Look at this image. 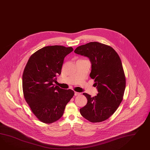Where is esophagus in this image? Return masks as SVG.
I'll return each mask as SVG.
<instances>
[{
	"instance_id": "1",
	"label": "esophagus",
	"mask_w": 150,
	"mask_h": 150,
	"mask_svg": "<svg viewBox=\"0 0 150 150\" xmlns=\"http://www.w3.org/2000/svg\"><path fill=\"white\" fill-rule=\"evenodd\" d=\"M80 93H79V92H76V91H75V92H74V95H75V96L80 95Z\"/></svg>"
}]
</instances>
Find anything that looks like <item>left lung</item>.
<instances>
[{
	"mask_svg": "<svg viewBox=\"0 0 150 150\" xmlns=\"http://www.w3.org/2000/svg\"><path fill=\"white\" fill-rule=\"evenodd\" d=\"M74 52L88 57L91 62L90 77L98 94L94 97L84 93L87 103L81 108L82 116L91 122L108 119L122 100L126 79L120 57L110 46L96 42L78 47Z\"/></svg>",
	"mask_w": 150,
	"mask_h": 150,
	"instance_id": "1",
	"label": "left lung"
}]
</instances>
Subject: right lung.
Segmentation results:
<instances>
[{
    "label": "right lung",
    "instance_id": "obj_1",
    "mask_svg": "<svg viewBox=\"0 0 150 150\" xmlns=\"http://www.w3.org/2000/svg\"><path fill=\"white\" fill-rule=\"evenodd\" d=\"M72 47L47 46L31 56L22 76L24 98L34 115L42 122L51 124L62 117L66 105L74 95L71 89L54 84L61 73L66 56Z\"/></svg>",
    "mask_w": 150,
    "mask_h": 150
}]
</instances>
